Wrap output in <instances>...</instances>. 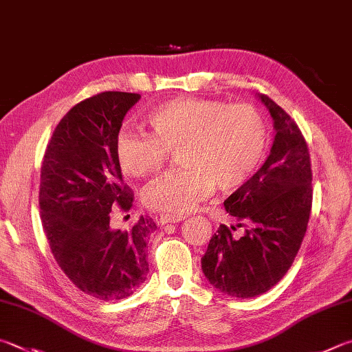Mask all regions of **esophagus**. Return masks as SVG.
<instances>
[{
    "label": "esophagus",
    "mask_w": 352,
    "mask_h": 352,
    "mask_svg": "<svg viewBox=\"0 0 352 352\" xmlns=\"http://www.w3.org/2000/svg\"><path fill=\"white\" fill-rule=\"evenodd\" d=\"M186 217L183 215H170V214H163L158 217V225H170V223H180L183 221Z\"/></svg>",
    "instance_id": "34e87169"
}]
</instances>
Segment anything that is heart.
Instances as JSON below:
<instances>
[{
	"label": "heart",
	"mask_w": 352,
	"mask_h": 352,
	"mask_svg": "<svg viewBox=\"0 0 352 352\" xmlns=\"http://www.w3.org/2000/svg\"><path fill=\"white\" fill-rule=\"evenodd\" d=\"M151 135L121 132L115 158L127 177L155 174L177 151L182 169L158 178L143 192L152 210L184 215L215 188L231 192L258 169L267 148V121L257 106L178 97L158 104L146 117Z\"/></svg>",
	"instance_id": "obj_1"
}]
</instances>
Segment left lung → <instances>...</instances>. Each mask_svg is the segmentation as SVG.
<instances>
[{"instance_id":"obj_1","label":"left lung","mask_w":352,"mask_h":352,"mask_svg":"<svg viewBox=\"0 0 352 352\" xmlns=\"http://www.w3.org/2000/svg\"><path fill=\"white\" fill-rule=\"evenodd\" d=\"M258 100L274 120L271 154L225 200L245 235L234 239L235 228L220 225L201 257L209 283L235 298L257 297L283 278L302 246L312 204L311 157L302 131L267 95Z\"/></svg>"}]
</instances>
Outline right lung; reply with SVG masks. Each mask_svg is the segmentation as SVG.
Masks as SVG:
<instances>
[{
  "instance_id": "obj_1",
  "label": "right lung",
  "mask_w": 352,
  "mask_h": 352,
  "mask_svg": "<svg viewBox=\"0 0 352 352\" xmlns=\"http://www.w3.org/2000/svg\"><path fill=\"white\" fill-rule=\"evenodd\" d=\"M140 98L109 91L80 101L55 127L41 164L38 200L56 263L80 291L103 302L129 297L149 272L146 240L154 220L142 215L129 231L109 226L113 208L127 212L133 203L115 140Z\"/></svg>"
}]
</instances>
